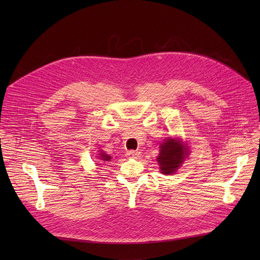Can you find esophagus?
Instances as JSON below:
<instances>
[{"label": "esophagus", "mask_w": 260, "mask_h": 260, "mask_svg": "<svg viewBox=\"0 0 260 260\" xmlns=\"http://www.w3.org/2000/svg\"><path fill=\"white\" fill-rule=\"evenodd\" d=\"M127 155L129 157H137V156H139V152H137L135 150H129V151H127Z\"/></svg>", "instance_id": "34e87169"}]
</instances>
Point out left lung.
<instances>
[{
  "instance_id": "1",
  "label": "left lung",
  "mask_w": 260,
  "mask_h": 260,
  "mask_svg": "<svg viewBox=\"0 0 260 260\" xmlns=\"http://www.w3.org/2000/svg\"><path fill=\"white\" fill-rule=\"evenodd\" d=\"M157 161L162 174L171 175L177 172L183 161L188 156V147L180 139L168 138L159 146Z\"/></svg>"
}]
</instances>
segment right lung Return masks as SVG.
Masks as SVG:
<instances>
[{
	"instance_id": "add662e5",
	"label": "right lung",
	"mask_w": 260,
	"mask_h": 260,
	"mask_svg": "<svg viewBox=\"0 0 260 260\" xmlns=\"http://www.w3.org/2000/svg\"><path fill=\"white\" fill-rule=\"evenodd\" d=\"M100 156H98L101 160H103V161H110L111 160V156L110 155H108V154H106L105 152H103V151H101V153L99 154Z\"/></svg>"
}]
</instances>
